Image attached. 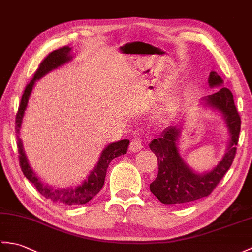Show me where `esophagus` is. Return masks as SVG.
<instances>
[{
  "instance_id": "obj_1",
  "label": "esophagus",
  "mask_w": 252,
  "mask_h": 252,
  "mask_svg": "<svg viewBox=\"0 0 252 252\" xmlns=\"http://www.w3.org/2000/svg\"><path fill=\"white\" fill-rule=\"evenodd\" d=\"M143 148V143H142V139L140 138H134L131 145H130V150L133 151V153H137L140 149Z\"/></svg>"
}]
</instances>
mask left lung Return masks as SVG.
Instances as JSON below:
<instances>
[{"label": "left lung", "mask_w": 252, "mask_h": 252, "mask_svg": "<svg viewBox=\"0 0 252 252\" xmlns=\"http://www.w3.org/2000/svg\"><path fill=\"white\" fill-rule=\"evenodd\" d=\"M208 84L217 88L213 94L202 98L203 106L219 113L229 132V144L222 160L210 171L197 173L187 164L178 149L181 133L180 125H173L162 132L159 138L149 143V148L158 159L159 172L150 184V191L165 205H184L208 196L231 167L236 154L241 132V117L234 104L230 89L223 87V79L216 72H210Z\"/></svg>", "instance_id": "1"}]
</instances>
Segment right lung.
I'll list each match as a JSON object with an SVG mask.
<instances>
[{"instance_id": "right-lung-1", "label": "right lung", "mask_w": 252, "mask_h": 252, "mask_svg": "<svg viewBox=\"0 0 252 252\" xmlns=\"http://www.w3.org/2000/svg\"><path fill=\"white\" fill-rule=\"evenodd\" d=\"M71 51L72 48H69L68 46H64L62 48L50 52V54L45 58L43 62L40 63L36 73H35L33 79L30 81V84L26 87V90L23 92L21 97L18 113H17L16 116L17 146H18L19 163L23 175H25L28 180H30L31 183L36 187L37 191L45 198H47V200L60 204V205L68 206L84 205V204L91 201L92 198L97 194L99 190L102 189V187L104 186V180L105 176H106L109 163L112 162L115 158L126 154L128 144H130V140L128 139H121L118 140V142L108 144L106 147L102 150L97 164L91 169L87 179H85L83 183L76 187L55 189L52 186L44 184L43 181L39 179L36 173L33 171L30 164H29L28 158L26 156L25 149H23V144L21 138L19 137V134L22 126L23 117H25L26 109L28 107L29 98L31 96L35 81L44 77L46 74L50 73L51 71H54V69L64 65V64L69 61H72L73 56L71 55Z\"/></svg>"}]
</instances>
